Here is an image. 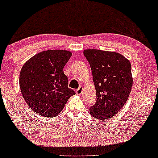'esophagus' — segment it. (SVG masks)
Segmentation results:
<instances>
[{
	"mask_svg": "<svg viewBox=\"0 0 158 158\" xmlns=\"http://www.w3.org/2000/svg\"><path fill=\"white\" fill-rule=\"evenodd\" d=\"M75 92H76V94H77V95H81V94L83 93V86L82 85H81L78 89H77L76 91H75Z\"/></svg>",
	"mask_w": 158,
	"mask_h": 158,
	"instance_id": "esophagus-1",
	"label": "esophagus"
}]
</instances>
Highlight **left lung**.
I'll return each instance as SVG.
<instances>
[{"label":"left lung","instance_id":"8db88e82","mask_svg":"<svg viewBox=\"0 0 158 158\" xmlns=\"http://www.w3.org/2000/svg\"><path fill=\"white\" fill-rule=\"evenodd\" d=\"M83 54L90 64L97 93V102L90 107V114L99 120H107L128 100L133 85L131 65L116 52L87 49Z\"/></svg>","mask_w":158,"mask_h":158}]
</instances>
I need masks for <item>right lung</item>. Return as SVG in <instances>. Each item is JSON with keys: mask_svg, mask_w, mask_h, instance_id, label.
Listing matches in <instances>:
<instances>
[{"mask_svg": "<svg viewBox=\"0 0 158 158\" xmlns=\"http://www.w3.org/2000/svg\"><path fill=\"white\" fill-rule=\"evenodd\" d=\"M72 56L66 50H48L38 53L23 65L19 86L26 103L35 113L55 117L67 100L75 94L68 88L63 68Z\"/></svg>", "mask_w": 158, "mask_h": 158, "instance_id": "add662e5", "label": "right lung"}]
</instances>
